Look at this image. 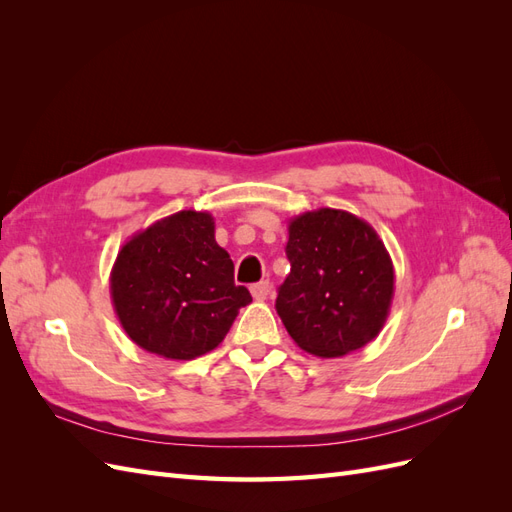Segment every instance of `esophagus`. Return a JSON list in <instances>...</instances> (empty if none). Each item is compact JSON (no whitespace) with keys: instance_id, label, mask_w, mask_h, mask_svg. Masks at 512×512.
Instances as JSON below:
<instances>
[{"instance_id":"esophagus-1","label":"esophagus","mask_w":512,"mask_h":512,"mask_svg":"<svg viewBox=\"0 0 512 512\" xmlns=\"http://www.w3.org/2000/svg\"><path fill=\"white\" fill-rule=\"evenodd\" d=\"M252 297L256 299V301H265L269 294H271V284L269 282H258V284H254L252 288Z\"/></svg>"}]
</instances>
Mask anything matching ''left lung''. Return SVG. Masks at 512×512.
Segmentation results:
<instances>
[{
	"mask_svg": "<svg viewBox=\"0 0 512 512\" xmlns=\"http://www.w3.org/2000/svg\"><path fill=\"white\" fill-rule=\"evenodd\" d=\"M290 273L275 309L301 350L337 359L374 342L391 312L395 269L378 232L342 209L288 222Z\"/></svg>",
	"mask_w": 512,
	"mask_h": 512,
	"instance_id": "8db88e82",
	"label": "left lung"
}]
</instances>
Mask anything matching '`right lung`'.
I'll return each instance as SVG.
<instances>
[{
    "mask_svg": "<svg viewBox=\"0 0 512 512\" xmlns=\"http://www.w3.org/2000/svg\"><path fill=\"white\" fill-rule=\"evenodd\" d=\"M111 299L132 342L168 361H192L218 348L239 309L252 303L215 241L213 215L194 209L153 222L123 243Z\"/></svg>",
    "mask_w": 512,
    "mask_h": 512,
    "instance_id": "1",
    "label": "right lung"
}]
</instances>
